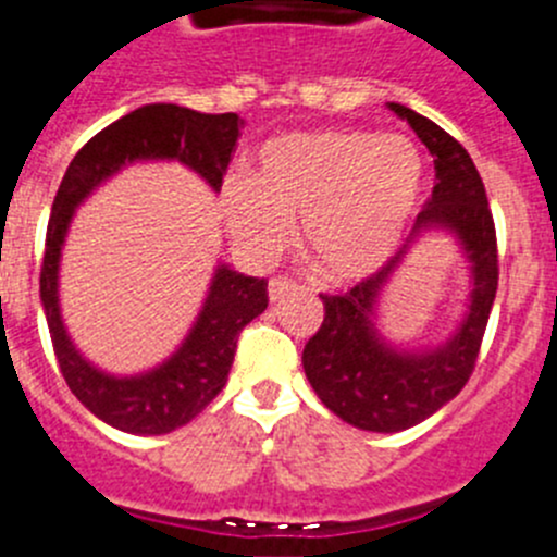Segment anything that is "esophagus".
Listing matches in <instances>:
<instances>
[{
	"instance_id": "esophagus-1",
	"label": "esophagus",
	"mask_w": 557,
	"mask_h": 557,
	"mask_svg": "<svg viewBox=\"0 0 557 557\" xmlns=\"http://www.w3.org/2000/svg\"><path fill=\"white\" fill-rule=\"evenodd\" d=\"M296 290H299V285L290 277H272V283H269V299H272L274 305L285 302V299H288L290 294H296Z\"/></svg>"
}]
</instances>
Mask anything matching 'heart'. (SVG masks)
Here are the masks:
<instances>
[{"label":"heart","mask_w":557,"mask_h":557,"mask_svg":"<svg viewBox=\"0 0 557 557\" xmlns=\"http://www.w3.org/2000/svg\"><path fill=\"white\" fill-rule=\"evenodd\" d=\"M420 186L423 156L409 137L326 128L269 143L255 181L227 175L220 208L255 261L277 255L302 220V247L319 274L351 283L387 261Z\"/></svg>","instance_id":"obj_1"}]
</instances>
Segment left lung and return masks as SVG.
<instances>
[{
  "label": "left lung",
  "mask_w": 557,
  "mask_h": 557,
  "mask_svg": "<svg viewBox=\"0 0 557 557\" xmlns=\"http://www.w3.org/2000/svg\"><path fill=\"white\" fill-rule=\"evenodd\" d=\"M389 109L414 128L434 156V191L407 244L376 274L346 294H321L324 321L302 351L305 373L321 404L346 423L382 434L412 429L459 396L475 368L500 274L495 220L470 153L423 114L401 103H389ZM429 230L454 232L466 249L473 272L471 308L445 344L404 352L377 332L375 305L408 247Z\"/></svg>",
  "instance_id": "obj_1"
}]
</instances>
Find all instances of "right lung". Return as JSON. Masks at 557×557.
Returning <instances> with one entry per match:
<instances>
[{"instance_id": "1", "label": "right lung", "mask_w": 557, "mask_h": 557, "mask_svg": "<svg viewBox=\"0 0 557 557\" xmlns=\"http://www.w3.org/2000/svg\"><path fill=\"white\" fill-rule=\"evenodd\" d=\"M238 114H202L178 103H145L98 132L62 175L46 227L40 302L67 387L103 423L128 434H170L220 396L238 332L269 305L267 280L216 267L202 310L173 357L137 376H112L87 362L60 313V255L76 208L134 161H181L220 191L238 143Z\"/></svg>"}]
</instances>
